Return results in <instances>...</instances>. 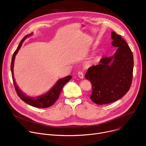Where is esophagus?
I'll list each match as a JSON object with an SVG mask.
<instances>
[{
    "label": "esophagus",
    "mask_w": 146,
    "mask_h": 146,
    "mask_svg": "<svg viewBox=\"0 0 146 146\" xmlns=\"http://www.w3.org/2000/svg\"><path fill=\"white\" fill-rule=\"evenodd\" d=\"M78 76L80 78H81V79L84 78V74H83V73H82V72H81V71L78 72Z\"/></svg>",
    "instance_id": "obj_1"
}]
</instances>
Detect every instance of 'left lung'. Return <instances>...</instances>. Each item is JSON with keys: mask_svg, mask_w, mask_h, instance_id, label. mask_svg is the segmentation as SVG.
Listing matches in <instances>:
<instances>
[{"mask_svg": "<svg viewBox=\"0 0 146 146\" xmlns=\"http://www.w3.org/2000/svg\"><path fill=\"white\" fill-rule=\"evenodd\" d=\"M112 45L118 48L114 55L103 58L99 65L91 66L85 77L92 84L91 99L98 105L115 102L129 91L133 78V56L119 35L111 32Z\"/></svg>", "mask_w": 146, "mask_h": 146, "instance_id": "obj_1", "label": "left lung"}]
</instances>
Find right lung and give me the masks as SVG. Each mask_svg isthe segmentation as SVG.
Segmentation results:
<instances>
[{"label": "right lung", "mask_w": 146, "mask_h": 146, "mask_svg": "<svg viewBox=\"0 0 146 146\" xmlns=\"http://www.w3.org/2000/svg\"><path fill=\"white\" fill-rule=\"evenodd\" d=\"M32 33L29 34L28 35L25 36L22 40L20 41V43L14 52V54L12 57L11 59V70L12 74V78L13 80V84L15 89V91L17 93L18 96L21 99H22L24 102L28 104V105L32 106L35 108H47L51 106H52L53 104L56 102V100L58 99L60 93L65 85L66 83L68 82L72 78V76H68L64 78H62L59 79L56 83L51 88V89L46 94L41 95L39 96L36 97H31L27 96L25 94L23 91L19 88L18 86L17 85L14 77L13 76V67H14V62L15 59V56L16 54L18 53L19 50L21 47L24 40L29 36L32 35Z\"/></svg>", "instance_id": "obj_1"}]
</instances>
